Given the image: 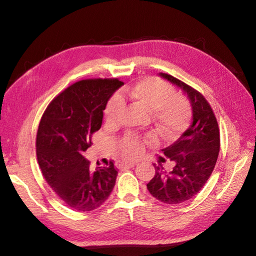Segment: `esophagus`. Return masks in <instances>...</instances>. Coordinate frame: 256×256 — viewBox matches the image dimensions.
Segmentation results:
<instances>
[{
    "mask_svg": "<svg viewBox=\"0 0 256 256\" xmlns=\"http://www.w3.org/2000/svg\"><path fill=\"white\" fill-rule=\"evenodd\" d=\"M134 166H136V162H120V164H118V168L122 170L134 168Z\"/></svg>",
    "mask_w": 256,
    "mask_h": 256,
    "instance_id": "obj_1",
    "label": "esophagus"
}]
</instances>
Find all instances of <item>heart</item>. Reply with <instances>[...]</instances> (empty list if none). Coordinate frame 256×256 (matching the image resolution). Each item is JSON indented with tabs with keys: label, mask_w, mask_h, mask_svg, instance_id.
<instances>
[{
	"label": "heart",
	"mask_w": 256,
	"mask_h": 256,
	"mask_svg": "<svg viewBox=\"0 0 256 256\" xmlns=\"http://www.w3.org/2000/svg\"><path fill=\"white\" fill-rule=\"evenodd\" d=\"M122 99H130L152 113L154 130L160 136H168L180 132L188 126L190 106L182 97L176 96L175 90L157 78H147L134 84L132 88L120 92ZM122 104L120 99L113 97L106 106L108 124L115 125L120 120ZM115 150L126 158H134L143 150V142L138 136L126 134L114 144Z\"/></svg>",
	"instance_id": "heart-1"
}]
</instances>
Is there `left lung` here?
Here are the masks:
<instances>
[{
    "mask_svg": "<svg viewBox=\"0 0 256 256\" xmlns=\"http://www.w3.org/2000/svg\"><path fill=\"white\" fill-rule=\"evenodd\" d=\"M162 78L180 88L188 95L192 108V124L176 142L162 150L174 162L171 172L164 171L160 157L156 173L147 184L150 194L166 204L186 202L200 191L210 177L220 150V132L210 104L200 92L168 74Z\"/></svg>",
    "mask_w": 256,
    "mask_h": 256,
    "instance_id": "8db88e82",
    "label": "left lung"
}]
</instances>
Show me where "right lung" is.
I'll return each instance as SVG.
<instances>
[{"instance_id":"right-lung-1","label":"right lung","mask_w":256,"mask_h":256,"mask_svg":"<svg viewBox=\"0 0 256 256\" xmlns=\"http://www.w3.org/2000/svg\"><path fill=\"white\" fill-rule=\"evenodd\" d=\"M118 79H88L76 82L58 94L46 109L38 126L36 154L46 182L66 206L90 212L102 206L115 186L118 170L90 168L82 154L92 136L102 127L104 110Z\"/></svg>"}]
</instances>
